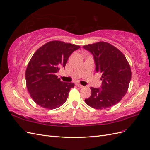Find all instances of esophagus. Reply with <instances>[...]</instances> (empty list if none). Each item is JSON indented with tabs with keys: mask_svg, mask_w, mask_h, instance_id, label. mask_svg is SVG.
I'll use <instances>...</instances> for the list:
<instances>
[{
	"mask_svg": "<svg viewBox=\"0 0 150 150\" xmlns=\"http://www.w3.org/2000/svg\"><path fill=\"white\" fill-rule=\"evenodd\" d=\"M76 86L79 87H80V88H82V87H83V86H82L81 84H80V83H76Z\"/></svg>",
	"mask_w": 150,
	"mask_h": 150,
	"instance_id": "obj_1",
	"label": "esophagus"
}]
</instances>
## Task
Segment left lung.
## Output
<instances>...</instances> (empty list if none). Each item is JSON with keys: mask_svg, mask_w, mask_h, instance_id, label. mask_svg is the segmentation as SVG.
Here are the masks:
<instances>
[{"mask_svg": "<svg viewBox=\"0 0 150 150\" xmlns=\"http://www.w3.org/2000/svg\"><path fill=\"white\" fill-rule=\"evenodd\" d=\"M93 54L96 71L102 74L101 88L91 87V96L85 99L95 109H106L115 105L127 93L131 79L128 61L120 50L106 42L84 45Z\"/></svg>", "mask_w": 150, "mask_h": 150, "instance_id": "1", "label": "left lung"}]
</instances>
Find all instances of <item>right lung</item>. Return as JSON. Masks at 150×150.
<instances>
[{
    "instance_id": "add662e5",
    "label": "right lung",
    "mask_w": 150,
    "mask_h": 150,
    "mask_svg": "<svg viewBox=\"0 0 150 150\" xmlns=\"http://www.w3.org/2000/svg\"><path fill=\"white\" fill-rule=\"evenodd\" d=\"M79 45L53 40L38 49L30 60L25 72L26 87L36 104L53 110L66 102L74 83L61 81L56 75L65 67L69 56Z\"/></svg>"
}]
</instances>
